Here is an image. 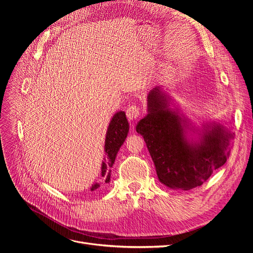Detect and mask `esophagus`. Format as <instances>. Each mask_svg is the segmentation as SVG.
Instances as JSON below:
<instances>
[{
    "instance_id": "1",
    "label": "esophagus",
    "mask_w": 253,
    "mask_h": 253,
    "mask_svg": "<svg viewBox=\"0 0 253 253\" xmlns=\"http://www.w3.org/2000/svg\"><path fill=\"white\" fill-rule=\"evenodd\" d=\"M139 115H140L139 109L135 105H131L126 110V116L129 120H131V121L136 120L139 117Z\"/></svg>"
}]
</instances>
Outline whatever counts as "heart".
I'll return each instance as SVG.
<instances>
[{"instance_id": "1", "label": "heart", "mask_w": 253, "mask_h": 253, "mask_svg": "<svg viewBox=\"0 0 253 253\" xmlns=\"http://www.w3.org/2000/svg\"><path fill=\"white\" fill-rule=\"evenodd\" d=\"M108 93H109L108 91H104V92H103V94H104V95H108Z\"/></svg>"}]
</instances>
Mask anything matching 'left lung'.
Wrapping results in <instances>:
<instances>
[{
    "label": "left lung",
    "mask_w": 253,
    "mask_h": 253,
    "mask_svg": "<svg viewBox=\"0 0 253 253\" xmlns=\"http://www.w3.org/2000/svg\"><path fill=\"white\" fill-rule=\"evenodd\" d=\"M147 108L136 132L147 144L159 180L167 188L199 187L227 162L235 135L232 128L216 120L196 126L162 86L149 92Z\"/></svg>",
    "instance_id": "1"
}]
</instances>
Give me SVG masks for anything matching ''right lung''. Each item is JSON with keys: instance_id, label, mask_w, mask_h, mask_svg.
Masks as SVG:
<instances>
[{"instance_id": "right-lung-1", "label": "right lung", "mask_w": 253, "mask_h": 253, "mask_svg": "<svg viewBox=\"0 0 253 253\" xmlns=\"http://www.w3.org/2000/svg\"><path fill=\"white\" fill-rule=\"evenodd\" d=\"M129 132V123L125 112H117L109 124L108 130H106L105 139H104V153L105 157L101 162V180L92 184L91 192H94L100 188H104L106 184L111 182L112 171L117 154L124 143Z\"/></svg>"}]
</instances>
